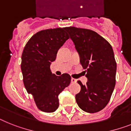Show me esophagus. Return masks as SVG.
<instances>
[{"label": "esophagus", "mask_w": 131, "mask_h": 131, "mask_svg": "<svg viewBox=\"0 0 131 131\" xmlns=\"http://www.w3.org/2000/svg\"><path fill=\"white\" fill-rule=\"evenodd\" d=\"M76 82H77V80H76V79H74L73 78L71 79V82L72 83H76Z\"/></svg>", "instance_id": "esophagus-1"}]
</instances>
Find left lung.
<instances>
[{
    "instance_id": "obj_1",
    "label": "left lung",
    "mask_w": 131,
    "mask_h": 131,
    "mask_svg": "<svg viewBox=\"0 0 131 131\" xmlns=\"http://www.w3.org/2000/svg\"><path fill=\"white\" fill-rule=\"evenodd\" d=\"M75 45L88 82L81 86L75 100L82 110L89 113L100 111L108 104L116 83V63L112 46L104 38L90 29L65 28Z\"/></svg>"
}]
</instances>
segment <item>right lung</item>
<instances>
[{"instance_id": "obj_1", "label": "right lung", "mask_w": 131, "mask_h": 131, "mask_svg": "<svg viewBox=\"0 0 131 131\" xmlns=\"http://www.w3.org/2000/svg\"><path fill=\"white\" fill-rule=\"evenodd\" d=\"M69 38L64 28L42 30L31 37L23 51L20 68L24 86L43 112L58 108V96L71 82L68 73L57 76L50 70L58 51Z\"/></svg>"}]
</instances>
